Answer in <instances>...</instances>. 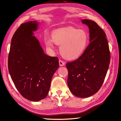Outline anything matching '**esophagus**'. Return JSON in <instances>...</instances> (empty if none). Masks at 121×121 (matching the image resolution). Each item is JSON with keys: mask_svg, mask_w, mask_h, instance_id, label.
<instances>
[{"mask_svg": "<svg viewBox=\"0 0 121 121\" xmlns=\"http://www.w3.org/2000/svg\"><path fill=\"white\" fill-rule=\"evenodd\" d=\"M59 65H60V66H64V65L65 62H64L63 61L61 60H59Z\"/></svg>", "mask_w": 121, "mask_h": 121, "instance_id": "1", "label": "esophagus"}]
</instances>
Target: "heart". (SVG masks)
Listing matches in <instances>:
<instances>
[{"label":"heart","mask_w":121,"mask_h":121,"mask_svg":"<svg viewBox=\"0 0 121 121\" xmlns=\"http://www.w3.org/2000/svg\"><path fill=\"white\" fill-rule=\"evenodd\" d=\"M52 38L44 39L46 48L52 49L55 43L60 45V51L64 57L76 60L84 54L87 48L89 37L84 30L69 27L54 30Z\"/></svg>","instance_id":"heart-1"}]
</instances>
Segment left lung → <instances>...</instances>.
<instances>
[{
    "instance_id": "left-lung-1",
    "label": "left lung",
    "mask_w": 121,
    "mask_h": 121,
    "mask_svg": "<svg viewBox=\"0 0 121 121\" xmlns=\"http://www.w3.org/2000/svg\"><path fill=\"white\" fill-rule=\"evenodd\" d=\"M82 22L89 27L91 42L81 57L66 66L69 90L77 97L87 98L97 92L103 84L110 54L103 30L94 21L84 19Z\"/></svg>"
}]
</instances>
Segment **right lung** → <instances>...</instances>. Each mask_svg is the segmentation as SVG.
Wrapping results in <instances>:
<instances>
[{"label": "right lung", "instance_id": "right-lung-1", "mask_svg": "<svg viewBox=\"0 0 121 121\" xmlns=\"http://www.w3.org/2000/svg\"><path fill=\"white\" fill-rule=\"evenodd\" d=\"M38 22L21 24L12 38L8 69L15 87L27 100L38 102L48 95L58 58L46 55L33 36Z\"/></svg>", "mask_w": 121, "mask_h": 121}]
</instances>
